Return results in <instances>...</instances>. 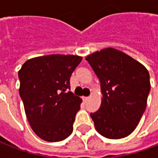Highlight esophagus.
I'll use <instances>...</instances> for the list:
<instances>
[{
	"label": "esophagus",
	"instance_id": "1",
	"mask_svg": "<svg viewBox=\"0 0 158 158\" xmlns=\"http://www.w3.org/2000/svg\"><path fill=\"white\" fill-rule=\"evenodd\" d=\"M88 99H89V97H88V96H84V97H83V100H84V102H86V101H88Z\"/></svg>",
	"mask_w": 158,
	"mask_h": 158
}]
</instances>
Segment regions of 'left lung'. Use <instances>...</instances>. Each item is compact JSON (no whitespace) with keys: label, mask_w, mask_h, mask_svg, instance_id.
<instances>
[{"label":"left lung","mask_w":158,"mask_h":158,"mask_svg":"<svg viewBox=\"0 0 158 158\" xmlns=\"http://www.w3.org/2000/svg\"><path fill=\"white\" fill-rule=\"evenodd\" d=\"M85 60L101 83L100 109L90 113L96 129L108 139L129 135L145 112L151 89L146 67L117 49L104 48Z\"/></svg>","instance_id":"obj_1"}]
</instances>
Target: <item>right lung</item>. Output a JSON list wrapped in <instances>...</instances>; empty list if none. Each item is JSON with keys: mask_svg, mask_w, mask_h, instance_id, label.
<instances>
[{"mask_svg": "<svg viewBox=\"0 0 158 158\" xmlns=\"http://www.w3.org/2000/svg\"><path fill=\"white\" fill-rule=\"evenodd\" d=\"M77 55H47L29 59L19 71V94L29 125L48 142L65 139L82 99L70 89V77L82 61Z\"/></svg>", "mask_w": 158, "mask_h": 158, "instance_id": "obj_1", "label": "right lung"}]
</instances>
